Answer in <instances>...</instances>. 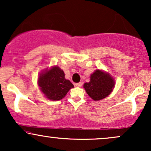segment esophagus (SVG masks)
I'll use <instances>...</instances> for the list:
<instances>
[{
	"instance_id": "obj_1",
	"label": "esophagus",
	"mask_w": 151,
	"mask_h": 151,
	"mask_svg": "<svg viewBox=\"0 0 151 151\" xmlns=\"http://www.w3.org/2000/svg\"><path fill=\"white\" fill-rule=\"evenodd\" d=\"M81 85H82L81 82H79V83H77V84H75V86H77V87H81Z\"/></svg>"
}]
</instances>
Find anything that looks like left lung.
Listing matches in <instances>:
<instances>
[{"instance_id": "left-lung-1", "label": "left lung", "mask_w": 151, "mask_h": 151, "mask_svg": "<svg viewBox=\"0 0 151 151\" xmlns=\"http://www.w3.org/2000/svg\"><path fill=\"white\" fill-rule=\"evenodd\" d=\"M115 80L109 72L96 70L90 75V81L84 83L83 87L93 101H97L107 97L113 91Z\"/></svg>"}]
</instances>
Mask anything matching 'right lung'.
<instances>
[{"label": "right lung", "mask_w": 151, "mask_h": 151, "mask_svg": "<svg viewBox=\"0 0 151 151\" xmlns=\"http://www.w3.org/2000/svg\"><path fill=\"white\" fill-rule=\"evenodd\" d=\"M37 84L45 97L51 101H59L66 96L74 85L66 79L63 70L55 65L41 71Z\"/></svg>", "instance_id": "add662e5"}]
</instances>
